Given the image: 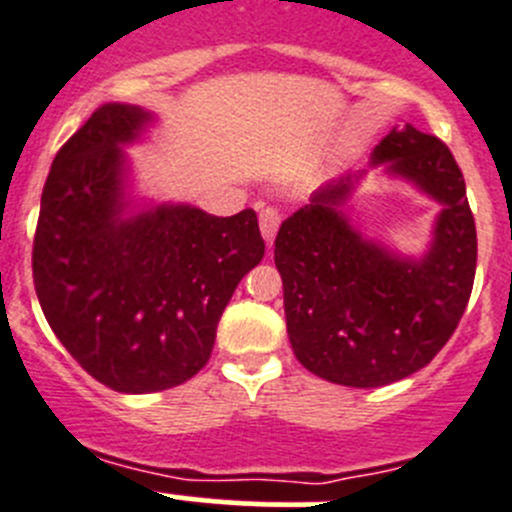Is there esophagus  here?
Listing matches in <instances>:
<instances>
[{
  "instance_id": "1",
  "label": "esophagus",
  "mask_w": 512,
  "mask_h": 512,
  "mask_svg": "<svg viewBox=\"0 0 512 512\" xmlns=\"http://www.w3.org/2000/svg\"><path fill=\"white\" fill-rule=\"evenodd\" d=\"M258 226H261L263 241L271 246L273 239H276L278 226H281V214H278V209H273V206H266V209H261V214H258Z\"/></svg>"
}]
</instances>
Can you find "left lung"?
Masks as SVG:
<instances>
[{"label":"left lung","instance_id":"8db88e82","mask_svg":"<svg viewBox=\"0 0 512 512\" xmlns=\"http://www.w3.org/2000/svg\"><path fill=\"white\" fill-rule=\"evenodd\" d=\"M373 164H388L443 204L421 261L351 229L341 206L353 174L321 186L273 244L293 353L311 373L351 388L388 386L428 366L463 318L478 261L463 171L443 141L393 126Z\"/></svg>","mask_w":512,"mask_h":512}]
</instances>
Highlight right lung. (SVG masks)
Segmentation results:
<instances>
[{
    "label": "right lung",
    "instance_id": "1",
    "mask_svg": "<svg viewBox=\"0 0 512 512\" xmlns=\"http://www.w3.org/2000/svg\"><path fill=\"white\" fill-rule=\"evenodd\" d=\"M151 121L104 104L54 156L34 234V288L49 326L89 376L119 393L181 386L209 363L216 326L263 258L254 209L186 204L124 216L121 144Z\"/></svg>",
    "mask_w": 512,
    "mask_h": 512
}]
</instances>
